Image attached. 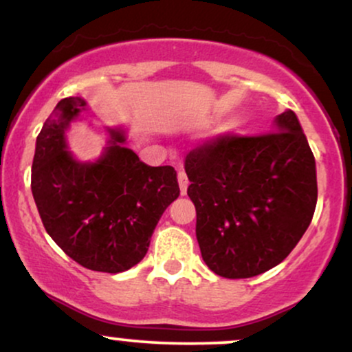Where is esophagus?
<instances>
[{
  "label": "esophagus",
  "mask_w": 352,
  "mask_h": 352,
  "mask_svg": "<svg viewBox=\"0 0 352 352\" xmlns=\"http://www.w3.org/2000/svg\"><path fill=\"white\" fill-rule=\"evenodd\" d=\"M177 183H179V189H181V194L188 192V186H189V181H188V176H186V173L183 171V169H179L177 171Z\"/></svg>",
  "instance_id": "1"
}]
</instances>
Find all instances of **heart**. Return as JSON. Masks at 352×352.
<instances>
[{"label":"heart","mask_w":352,"mask_h":352,"mask_svg":"<svg viewBox=\"0 0 352 352\" xmlns=\"http://www.w3.org/2000/svg\"><path fill=\"white\" fill-rule=\"evenodd\" d=\"M238 127H240V119H238V117H230L228 120H225L222 124L220 130H222V132H233V130H236Z\"/></svg>","instance_id":"heart-1"}]
</instances>
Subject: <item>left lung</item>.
Listing matches in <instances>:
<instances>
[{
    "label": "left lung",
    "instance_id": "8db88e82",
    "mask_svg": "<svg viewBox=\"0 0 352 352\" xmlns=\"http://www.w3.org/2000/svg\"><path fill=\"white\" fill-rule=\"evenodd\" d=\"M272 130L225 133L186 156L202 259L227 279L263 274L284 261L314 217L315 158L297 116L282 112Z\"/></svg>",
    "mask_w": 352,
    "mask_h": 352
}]
</instances>
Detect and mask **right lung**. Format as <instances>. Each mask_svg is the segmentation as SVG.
<instances>
[{
  "mask_svg": "<svg viewBox=\"0 0 352 352\" xmlns=\"http://www.w3.org/2000/svg\"><path fill=\"white\" fill-rule=\"evenodd\" d=\"M85 109L83 98L56 104L37 137L30 189L47 233L73 261L117 274L142 261L179 186L173 166L140 162L120 129H107L96 162H76L65 130Z\"/></svg>",
  "mask_w": 352,
  "mask_h": 352,
  "instance_id": "right-lung-1",
  "label": "right lung"
}]
</instances>
